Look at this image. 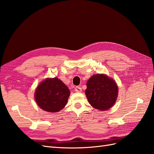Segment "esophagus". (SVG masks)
<instances>
[{"label": "esophagus", "instance_id": "34e87169", "mask_svg": "<svg viewBox=\"0 0 154 154\" xmlns=\"http://www.w3.org/2000/svg\"><path fill=\"white\" fill-rule=\"evenodd\" d=\"M74 91H75L76 92H81L82 91V87H75V88H74Z\"/></svg>", "mask_w": 154, "mask_h": 154}]
</instances>
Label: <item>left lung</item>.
I'll use <instances>...</instances> for the list:
<instances>
[{
  "label": "left lung",
  "instance_id": "1",
  "mask_svg": "<svg viewBox=\"0 0 154 154\" xmlns=\"http://www.w3.org/2000/svg\"><path fill=\"white\" fill-rule=\"evenodd\" d=\"M118 87L116 82L104 74H94L87 82L85 95L89 103L100 110H106L117 100Z\"/></svg>",
  "mask_w": 154,
  "mask_h": 154
}]
</instances>
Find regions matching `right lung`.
Instances as JSON below:
<instances>
[{
	"label": "right lung",
	"mask_w": 154,
	"mask_h": 154,
	"mask_svg": "<svg viewBox=\"0 0 154 154\" xmlns=\"http://www.w3.org/2000/svg\"><path fill=\"white\" fill-rule=\"evenodd\" d=\"M70 91L57 78H47L36 87L35 99L40 109L49 112H57L66 105Z\"/></svg>",
	"instance_id": "obj_1"
}]
</instances>
